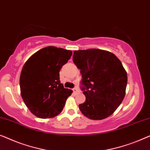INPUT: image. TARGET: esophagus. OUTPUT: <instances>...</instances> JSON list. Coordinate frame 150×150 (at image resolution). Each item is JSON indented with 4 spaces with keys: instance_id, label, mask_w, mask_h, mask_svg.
Masks as SVG:
<instances>
[{
    "instance_id": "34e87169",
    "label": "esophagus",
    "mask_w": 150,
    "mask_h": 150,
    "mask_svg": "<svg viewBox=\"0 0 150 150\" xmlns=\"http://www.w3.org/2000/svg\"><path fill=\"white\" fill-rule=\"evenodd\" d=\"M72 90H73V92L74 94H78V93H79V91H78L77 88H74Z\"/></svg>"
}]
</instances>
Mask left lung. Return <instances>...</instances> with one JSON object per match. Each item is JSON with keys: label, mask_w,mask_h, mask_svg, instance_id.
I'll return each mask as SVG.
<instances>
[{"label": "left lung", "mask_w": 150, "mask_h": 150, "mask_svg": "<svg viewBox=\"0 0 150 150\" xmlns=\"http://www.w3.org/2000/svg\"><path fill=\"white\" fill-rule=\"evenodd\" d=\"M73 62L80 70L86 97L80 111L92 120L110 116L125 96L127 74L122 63L114 54L97 49L75 51Z\"/></svg>", "instance_id": "obj_1"}]
</instances>
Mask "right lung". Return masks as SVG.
I'll return each instance as SVG.
<instances>
[{
	"label": "right lung",
	"instance_id": "obj_1",
	"mask_svg": "<svg viewBox=\"0 0 150 150\" xmlns=\"http://www.w3.org/2000/svg\"><path fill=\"white\" fill-rule=\"evenodd\" d=\"M71 55L69 50L47 47L32 55L23 66L19 79L21 97L38 118L57 116L72 93L65 88L59 80L61 68Z\"/></svg>",
	"mask_w": 150,
	"mask_h": 150
}]
</instances>
